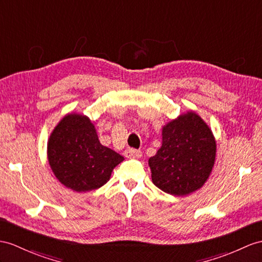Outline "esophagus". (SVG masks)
<instances>
[{"label":"esophagus","instance_id":"34e87169","mask_svg":"<svg viewBox=\"0 0 262 262\" xmlns=\"http://www.w3.org/2000/svg\"><path fill=\"white\" fill-rule=\"evenodd\" d=\"M124 155L126 158H139L141 156V151L133 148H129L124 151Z\"/></svg>","mask_w":262,"mask_h":262}]
</instances>
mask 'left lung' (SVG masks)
<instances>
[{"instance_id":"left-lung-1","label":"left lung","mask_w":262,"mask_h":262,"mask_svg":"<svg viewBox=\"0 0 262 262\" xmlns=\"http://www.w3.org/2000/svg\"><path fill=\"white\" fill-rule=\"evenodd\" d=\"M216 144L208 124L193 111L162 127V145L149 159L152 182L163 192L187 195L211 173Z\"/></svg>"}]
</instances>
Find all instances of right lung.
I'll return each mask as SVG.
<instances>
[{
	"instance_id": "right-lung-1",
	"label": "right lung",
	"mask_w": 262,
	"mask_h": 262,
	"mask_svg": "<svg viewBox=\"0 0 262 262\" xmlns=\"http://www.w3.org/2000/svg\"><path fill=\"white\" fill-rule=\"evenodd\" d=\"M48 159L56 179L76 192L99 189L124 160L102 145L94 124L85 116L70 113L54 127L48 142Z\"/></svg>"
}]
</instances>
